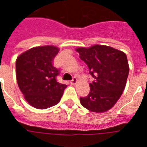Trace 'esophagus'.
<instances>
[{
  "instance_id": "esophagus-1",
  "label": "esophagus",
  "mask_w": 147,
  "mask_h": 147,
  "mask_svg": "<svg viewBox=\"0 0 147 147\" xmlns=\"http://www.w3.org/2000/svg\"><path fill=\"white\" fill-rule=\"evenodd\" d=\"M71 85H74V84H76V83H77V79H76V77H74L73 79H72V80H71Z\"/></svg>"
}]
</instances>
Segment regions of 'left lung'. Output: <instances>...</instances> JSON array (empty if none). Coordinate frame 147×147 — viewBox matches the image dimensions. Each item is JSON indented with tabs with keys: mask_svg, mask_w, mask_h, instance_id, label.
<instances>
[{
	"mask_svg": "<svg viewBox=\"0 0 147 147\" xmlns=\"http://www.w3.org/2000/svg\"><path fill=\"white\" fill-rule=\"evenodd\" d=\"M76 51L89 67V73L94 78V81L90 83L89 94L80 98V103L94 113L109 110L120 98L126 86L129 73L126 54L102 45L80 47Z\"/></svg>",
	"mask_w": 147,
	"mask_h": 147,
	"instance_id": "left-lung-1",
	"label": "left lung"
}]
</instances>
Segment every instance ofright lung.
I'll use <instances>...</instances> for the list:
<instances>
[{
	"mask_svg": "<svg viewBox=\"0 0 147 147\" xmlns=\"http://www.w3.org/2000/svg\"><path fill=\"white\" fill-rule=\"evenodd\" d=\"M59 52L53 45L34 47L20 54L16 61V71L19 88L31 106L45 109L57 104L65 84L58 83L59 75L53 61Z\"/></svg>",
	"mask_w": 147,
	"mask_h": 147,
	"instance_id": "right-lung-1",
	"label": "right lung"
}]
</instances>
